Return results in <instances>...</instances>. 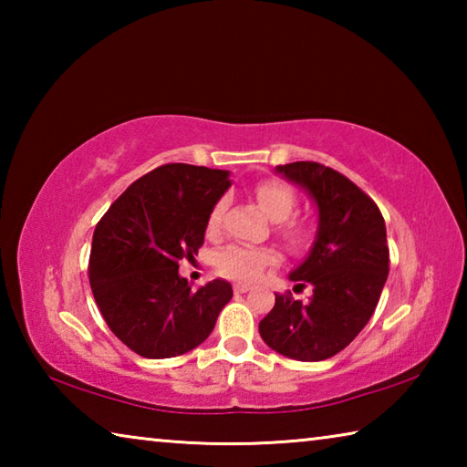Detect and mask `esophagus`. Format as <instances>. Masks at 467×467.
I'll return each mask as SVG.
<instances>
[{
    "mask_svg": "<svg viewBox=\"0 0 467 467\" xmlns=\"http://www.w3.org/2000/svg\"><path fill=\"white\" fill-rule=\"evenodd\" d=\"M247 290H251L249 284H243V282L234 284V292H236V295H244V292H247Z\"/></svg>",
    "mask_w": 467,
    "mask_h": 467,
    "instance_id": "obj_1",
    "label": "esophagus"
}]
</instances>
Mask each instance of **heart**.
<instances>
[{"mask_svg": "<svg viewBox=\"0 0 467 467\" xmlns=\"http://www.w3.org/2000/svg\"><path fill=\"white\" fill-rule=\"evenodd\" d=\"M255 200L264 214L274 220V223H282L292 216L296 208V197L292 189L278 181H265V183L257 185ZM226 202L220 200L210 212L208 226L210 231H218L220 220L224 214ZM284 239H286L292 247H303L309 239V228L303 223H286L282 226ZM278 262V255L272 249L262 247H249V244H228V247L220 249L214 257V265L220 274L226 278L241 280V282H253L265 272V267L274 265Z\"/></svg>", "mask_w": 467, "mask_h": 467, "instance_id": "1", "label": "heart"}]
</instances>
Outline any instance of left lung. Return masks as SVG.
<instances>
[{"mask_svg":"<svg viewBox=\"0 0 467 467\" xmlns=\"http://www.w3.org/2000/svg\"><path fill=\"white\" fill-rule=\"evenodd\" d=\"M275 175L305 189L317 208L315 241L288 275L300 282L296 286L311 284L313 295L306 300L275 295L259 334L286 358L326 360L344 350L375 313L389 274L385 220L365 192L319 162L280 164Z\"/></svg>","mask_w":467,"mask_h":467,"instance_id":"8db88e82","label":"left lung"}]
</instances>
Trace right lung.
I'll use <instances>...</instances> for the list:
<instances>
[{
  "label": "right lung",
  "mask_w": 467,
  "mask_h": 467,
  "mask_svg": "<svg viewBox=\"0 0 467 467\" xmlns=\"http://www.w3.org/2000/svg\"><path fill=\"white\" fill-rule=\"evenodd\" d=\"M231 172L164 164L131 183L94 228L90 288L110 331L144 358L181 357L208 339L233 286L192 290L179 262L202 247Z\"/></svg>",
  "instance_id": "1"
}]
</instances>
